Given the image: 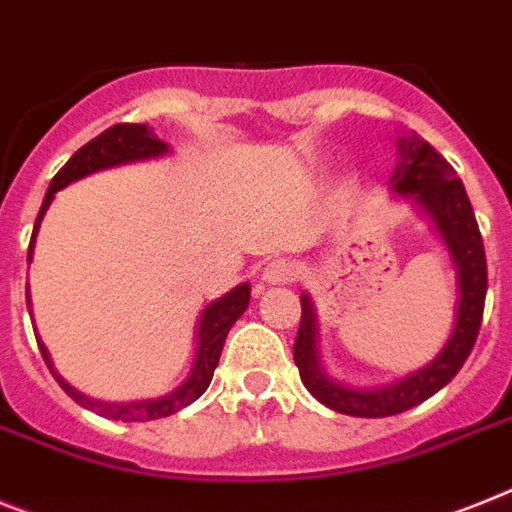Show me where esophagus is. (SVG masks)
I'll return each instance as SVG.
<instances>
[{"mask_svg":"<svg viewBox=\"0 0 512 512\" xmlns=\"http://www.w3.org/2000/svg\"><path fill=\"white\" fill-rule=\"evenodd\" d=\"M294 276H297L294 263H289V260H270V263L263 268V273H260V281L268 286H281L294 281Z\"/></svg>","mask_w":512,"mask_h":512,"instance_id":"34e87169","label":"esophagus"}]
</instances>
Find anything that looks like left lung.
I'll return each instance as SVG.
<instances>
[{
  "mask_svg": "<svg viewBox=\"0 0 512 512\" xmlns=\"http://www.w3.org/2000/svg\"><path fill=\"white\" fill-rule=\"evenodd\" d=\"M397 155L400 160L394 165L389 186L394 194L410 199L426 215L455 265V281H458L455 321L442 350L423 368L397 378L392 384L350 386L331 378L323 368L321 339H318L321 326H318L313 297L307 292L299 294L302 321L294 339V363L299 368V378L321 405L355 418H386V415L405 413L434 397L442 386L450 384L468 360L484 315V242L463 181L455 176L450 162L415 131L397 139Z\"/></svg>",
  "mask_w": 512,
  "mask_h": 512,
  "instance_id": "8db88e82",
  "label": "left lung"
}]
</instances>
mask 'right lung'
I'll return each instance as SVG.
<instances>
[{"label": "right lung", "instance_id": "obj_1", "mask_svg": "<svg viewBox=\"0 0 512 512\" xmlns=\"http://www.w3.org/2000/svg\"><path fill=\"white\" fill-rule=\"evenodd\" d=\"M170 155V144L160 141L155 136V131L144 123H118V126L107 128L105 134H99L97 139H91L86 147H81L76 155L70 157L65 165L60 168V173L52 178L47 194H44V202H41V210L36 215V223H33V236L31 244H28V263L33 260V244H36V236H39L41 220L47 215L49 205H52L54 194L60 189H65L73 181H81V178L97 173V170L107 168H118V165H128V162H144V160H155V157ZM249 281L234 286L231 292H226L223 297L213 299L210 305L202 310L197 321V350H194V360H191L189 376L181 381V384L173 389V392L162 394V397H155V400H134V402H105V400H94L89 394L78 392L76 386H70L65 378L57 373L54 368L52 357H49V350L44 347L39 336L41 357L44 363L52 371V376L57 378V384L65 389L68 397L78 402L81 407L91 410V413L105 415L110 421H123V423H144V421H155V418H168V415L184 410L186 405H191L194 400H199L202 394L207 392V386L213 381V373L218 368L220 352H223V344H226V336L231 331L239 318L244 315L249 305ZM26 302H28V313H31V294H28L26 284ZM33 323V318H31Z\"/></svg>", "mask_w": 512, "mask_h": 512}]
</instances>
